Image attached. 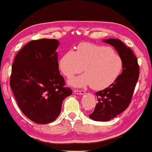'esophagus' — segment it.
<instances>
[{
	"mask_svg": "<svg viewBox=\"0 0 152 152\" xmlns=\"http://www.w3.org/2000/svg\"><path fill=\"white\" fill-rule=\"evenodd\" d=\"M74 93L76 95H83V94L85 93V91L82 90H74Z\"/></svg>",
	"mask_w": 152,
	"mask_h": 152,
	"instance_id": "esophagus-1",
	"label": "esophagus"
}]
</instances>
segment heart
<instances>
[{"label":"heart","instance_id":"b5f03b06","mask_svg":"<svg viewBox=\"0 0 152 152\" xmlns=\"http://www.w3.org/2000/svg\"><path fill=\"white\" fill-rule=\"evenodd\" d=\"M61 72L67 78L80 74L69 81L72 85H90L95 90L104 89L112 85L118 78L123 67V61L111 48L83 42L77 47L76 51L69 50L59 62Z\"/></svg>","mask_w":152,"mask_h":152}]
</instances>
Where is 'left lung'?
I'll return each mask as SVG.
<instances>
[{
    "label": "left lung",
    "instance_id": "left-lung-1",
    "mask_svg": "<svg viewBox=\"0 0 152 152\" xmlns=\"http://www.w3.org/2000/svg\"><path fill=\"white\" fill-rule=\"evenodd\" d=\"M114 47L123 61L122 72L112 85L95 93L98 103L88 115L95 121H108L121 114L131 103L139 76V66L132 50L121 40H104Z\"/></svg>",
    "mask_w": 152,
    "mask_h": 152
}]
</instances>
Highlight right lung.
Wrapping results in <instances>:
<instances>
[{
    "label": "right lung",
    "mask_w": 152,
    "mask_h": 152,
    "mask_svg": "<svg viewBox=\"0 0 152 152\" xmlns=\"http://www.w3.org/2000/svg\"><path fill=\"white\" fill-rule=\"evenodd\" d=\"M55 39L34 40L18 53L12 65L10 86L23 114L37 124L50 123L61 113L72 91L60 74Z\"/></svg>",
    "instance_id": "right-lung-1"
}]
</instances>
